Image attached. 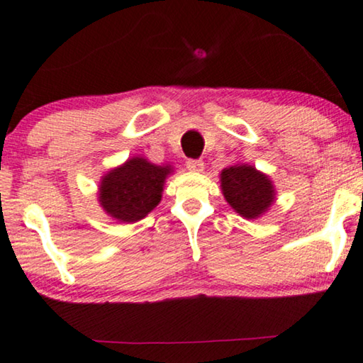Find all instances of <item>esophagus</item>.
Wrapping results in <instances>:
<instances>
[{
  "label": "esophagus",
  "instance_id": "1",
  "mask_svg": "<svg viewBox=\"0 0 363 363\" xmlns=\"http://www.w3.org/2000/svg\"><path fill=\"white\" fill-rule=\"evenodd\" d=\"M186 167L191 172H201L203 171V162L201 160H189L186 162Z\"/></svg>",
  "mask_w": 363,
  "mask_h": 363
}]
</instances>
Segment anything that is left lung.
<instances>
[{"label": "left lung", "mask_w": 363, "mask_h": 363, "mask_svg": "<svg viewBox=\"0 0 363 363\" xmlns=\"http://www.w3.org/2000/svg\"><path fill=\"white\" fill-rule=\"evenodd\" d=\"M220 189L228 206L247 220L262 217L277 201V189L269 176L245 162L222 169Z\"/></svg>", "instance_id": "1"}]
</instances>
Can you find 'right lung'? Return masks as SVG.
Segmentation results:
<instances>
[{"label":"right lung","instance_id":"1","mask_svg":"<svg viewBox=\"0 0 363 363\" xmlns=\"http://www.w3.org/2000/svg\"><path fill=\"white\" fill-rule=\"evenodd\" d=\"M172 172L171 164H155L145 156L128 157L101 176L100 207L120 223L141 220L161 202L164 182Z\"/></svg>","mask_w":363,"mask_h":363}]
</instances>
